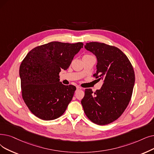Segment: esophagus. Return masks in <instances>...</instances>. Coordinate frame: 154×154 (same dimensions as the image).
I'll use <instances>...</instances> for the list:
<instances>
[{"mask_svg":"<svg viewBox=\"0 0 154 154\" xmlns=\"http://www.w3.org/2000/svg\"><path fill=\"white\" fill-rule=\"evenodd\" d=\"M81 89H82V88H81V87H80V86H77V91L81 90Z\"/></svg>","mask_w":154,"mask_h":154,"instance_id":"obj_1","label":"esophagus"}]
</instances>
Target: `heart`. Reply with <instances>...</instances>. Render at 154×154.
Instances as JSON below:
<instances>
[{
    "instance_id": "heart-1",
    "label": "heart",
    "mask_w": 154,
    "mask_h": 154,
    "mask_svg": "<svg viewBox=\"0 0 154 154\" xmlns=\"http://www.w3.org/2000/svg\"><path fill=\"white\" fill-rule=\"evenodd\" d=\"M91 55H84V56H83V57H90Z\"/></svg>"
}]
</instances>
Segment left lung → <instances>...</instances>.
<instances>
[{
	"mask_svg": "<svg viewBox=\"0 0 154 154\" xmlns=\"http://www.w3.org/2000/svg\"><path fill=\"white\" fill-rule=\"evenodd\" d=\"M85 48L96 55L97 71L93 76L98 81L103 80V84L95 92L86 89L81 104L92 122L108 125L123 114L130 101L135 84L134 70L128 57L115 46L90 42L85 44Z\"/></svg>",
	"mask_w": 154,
	"mask_h": 154,
	"instance_id": "1",
	"label": "left lung"
}]
</instances>
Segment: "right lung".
I'll use <instances>...</instances> for the list:
<instances>
[{
	"mask_svg": "<svg viewBox=\"0 0 154 154\" xmlns=\"http://www.w3.org/2000/svg\"><path fill=\"white\" fill-rule=\"evenodd\" d=\"M83 43L53 42L32 49L19 68L24 101L33 115L43 120L61 116L76 90L60 82L59 73L66 70Z\"/></svg>",
	"mask_w": 154,
	"mask_h": 154,
	"instance_id": "add662e5",
	"label": "right lung"
}]
</instances>
